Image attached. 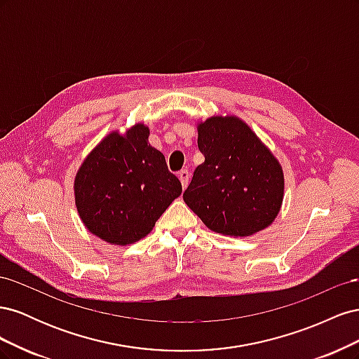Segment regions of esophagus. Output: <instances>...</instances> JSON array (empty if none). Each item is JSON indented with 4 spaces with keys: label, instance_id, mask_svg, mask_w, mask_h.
<instances>
[{
    "label": "esophagus",
    "instance_id": "34e87169",
    "mask_svg": "<svg viewBox=\"0 0 359 359\" xmlns=\"http://www.w3.org/2000/svg\"><path fill=\"white\" fill-rule=\"evenodd\" d=\"M178 178H180V181L182 184V189H186L187 184H189V180H190V172L187 169L180 170L178 172Z\"/></svg>",
    "mask_w": 359,
    "mask_h": 359
}]
</instances>
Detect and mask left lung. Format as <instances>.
<instances>
[{"label":"left lung","mask_w":359,"mask_h":359,"mask_svg":"<svg viewBox=\"0 0 359 359\" xmlns=\"http://www.w3.org/2000/svg\"><path fill=\"white\" fill-rule=\"evenodd\" d=\"M205 157L184 191V202L211 231L248 236L274 222L283 202V170L257 136L235 116L198 126Z\"/></svg>","instance_id":"8db88e82"}]
</instances>
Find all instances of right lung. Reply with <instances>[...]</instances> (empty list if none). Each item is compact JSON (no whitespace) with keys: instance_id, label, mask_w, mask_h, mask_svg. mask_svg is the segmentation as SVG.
<instances>
[{"instance_id":"1","label":"right lung","mask_w":359,"mask_h":359,"mask_svg":"<svg viewBox=\"0 0 359 359\" xmlns=\"http://www.w3.org/2000/svg\"><path fill=\"white\" fill-rule=\"evenodd\" d=\"M149 130L111 133L86 157L74 180L83 224L103 241L126 245L148 235L181 191L166 158L148 144Z\"/></svg>"}]
</instances>
